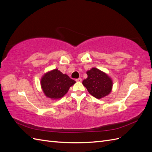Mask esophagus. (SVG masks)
<instances>
[{
	"instance_id": "34e87169",
	"label": "esophagus",
	"mask_w": 152,
	"mask_h": 152,
	"mask_svg": "<svg viewBox=\"0 0 152 152\" xmlns=\"http://www.w3.org/2000/svg\"><path fill=\"white\" fill-rule=\"evenodd\" d=\"M75 81L76 82H81L82 81V79H81V78H79V79H77L75 80Z\"/></svg>"
}]
</instances>
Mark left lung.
I'll return each mask as SVG.
<instances>
[{
  "mask_svg": "<svg viewBox=\"0 0 152 152\" xmlns=\"http://www.w3.org/2000/svg\"><path fill=\"white\" fill-rule=\"evenodd\" d=\"M87 78L82 81L89 93L97 99L108 95L112 91L113 82L107 73L96 68L87 72Z\"/></svg>",
  "mask_w": 152,
  "mask_h": 152,
  "instance_id": "8db88e82",
  "label": "left lung"
}]
</instances>
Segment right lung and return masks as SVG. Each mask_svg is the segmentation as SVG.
<instances>
[{
    "mask_svg": "<svg viewBox=\"0 0 152 152\" xmlns=\"http://www.w3.org/2000/svg\"><path fill=\"white\" fill-rule=\"evenodd\" d=\"M75 81L58 69L45 73L41 78L40 84L44 94L48 98L56 99L65 96Z\"/></svg>",
    "mask_w": 152,
    "mask_h": 152,
    "instance_id": "add662e5",
    "label": "right lung"
}]
</instances>
